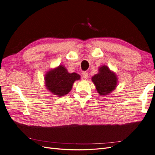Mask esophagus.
I'll return each instance as SVG.
<instances>
[{"instance_id":"34e87169","label":"esophagus","mask_w":155,"mask_h":155,"mask_svg":"<svg viewBox=\"0 0 155 155\" xmlns=\"http://www.w3.org/2000/svg\"><path fill=\"white\" fill-rule=\"evenodd\" d=\"M88 78V73L86 72H83V74H82V78H83V79H87Z\"/></svg>"}]
</instances>
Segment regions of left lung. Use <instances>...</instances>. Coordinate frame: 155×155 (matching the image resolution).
<instances>
[{"label": "left lung", "mask_w": 155, "mask_h": 155, "mask_svg": "<svg viewBox=\"0 0 155 155\" xmlns=\"http://www.w3.org/2000/svg\"><path fill=\"white\" fill-rule=\"evenodd\" d=\"M98 73L92 77V81L100 96H106L115 90L118 85V78L115 72L106 65L99 67Z\"/></svg>", "instance_id": "left-lung-1"}]
</instances>
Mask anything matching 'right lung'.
I'll use <instances>...</instances> for the list:
<instances>
[{"label": "right lung", "mask_w": 155, "mask_h": 155, "mask_svg": "<svg viewBox=\"0 0 155 155\" xmlns=\"http://www.w3.org/2000/svg\"><path fill=\"white\" fill-rule=\"evenodd\" d=\"M77 73H69L63 65H59L46 73L45 76V86L53 94L61 97L65 96L72 90L74 83L80 79Z\"/></svg>", "instance_id": "obj_1"}]
</instances>
